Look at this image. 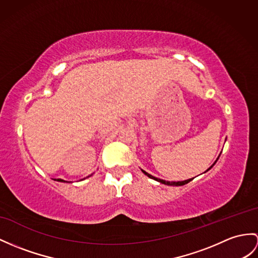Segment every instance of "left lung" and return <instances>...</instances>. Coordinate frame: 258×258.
Returning a JSON list of instances; mask_svg holds the SVG:
<instances>
[{
  "label": "left lung",
  "mask_w": 258,
  "mask_h": 258,
  "mask_svg": "<svg viewBox=\"0 0 258 258\" xmlns=\"http://www.w3.org/2000/svg\"><path fill=\"white\" fill-rule=\"evenodd\" d=\"M219 156H220V155H219ZM219 156H218V159H219ZM218 159L216 160V162L218 161ZM216 162L213 163V164H212L208 169H210L213 165H215ZM208 169H207V171H208ZM141 171H142L143 174H146L148 177L152 178V179H154V180H156V181H159V183H161V184L168 185V186H183V185H185V184H187V183H189V181L191 180V179H186V180H181V181H168V180H164V179H161V178H158V177H154V176H152V175H151V174L147 173L146 171H143V169H141Z\"/></svg>",
  "instance_id": "1"
}]
</instances>
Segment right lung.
Returning <instances> with one entry per match:
<instances>
[{"label":"right lung","instance_id":"add662e5","mask_svg":"<svg viewBox=\"0 0 258 258\" xmlns=\"http://www.w3.org/2000/svg\"><path fill=\"white\" fill-rule=\"evenodd\" d=\"M90 176H92V175H90ZM89 177V176H87ZM54 180H58V181H61V183H68L67 180H64V179H61V178H58V179H54Z\"/></svg>","mask_w":258,"mask_h":258}]
</instances>
